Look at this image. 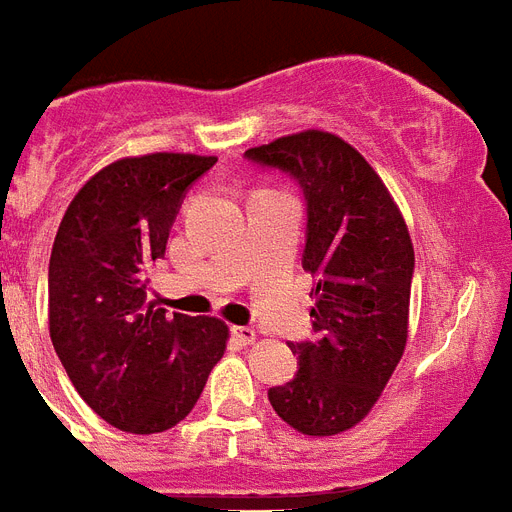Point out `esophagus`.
Segmentation results:
<instances>
[{"mask_svg":"<svg viewBox=\"0 0 512 512\" xmlns=\"http://www.w3.org/2000/svg\"><path fill=\"white\" fill-rule=\"evenodd\" d=\"M232 337H235L240 345H253V342H256V329H253V327H232Z\"/></svg>","mask_w":512,"mask_h":512,"instance_id":"obj_1","label":"esophagus"}]
</instances>
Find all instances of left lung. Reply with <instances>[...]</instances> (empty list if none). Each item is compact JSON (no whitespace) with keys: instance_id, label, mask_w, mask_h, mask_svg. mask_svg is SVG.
Segmentation results:
<instances>
[{"instance_id":"1","label":"left lung","mask_w":512,"mask_h":512,"mask_svg":"<svg viewBox=\"0 0 512 512\" xmlns=\"http://www.w3.org/2000/svg\"><path fill=\"white\" fill-rule=\"evenodd\" d=\"M246 159L290 175L306 201L303 269L311 272V340L290 382L269 390L282 421L311 437L356 426L390 382L408 340L413 243L371 164L322 130L248 149Z\"/></svg>"}]
</instances>
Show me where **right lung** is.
Here are the masks:
<instances>
[{
  "mask_svg": "<svg viewBox=\"0 0 512 512\" xmlns=\"http://www.w3.org/2000/svg\"><path fill=\"white\" fill-rule=\"evenodd\" d=\"M214 156H130L70 201L49 259V332L75 390L122 432L183 421L225 353L227 324L146 301L183 198Z\"/></svg>",
  "mask_w": 512,
  "mask_h": 512,
  "instance_id": "right-lung-1",
  "label": "right lung"
}]
</instances>
